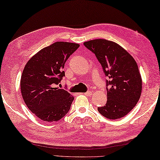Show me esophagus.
I'll list each match as a JSON object with an SVG mask.
<instances>
[{"label":"esophagus","instance_id":"34e87169","mask_svg":"<svg viewBox=\"0 0 160 160\" xmlns=\"http://www.w3.org/2000/svg\"><path fill=\"white\" fill-rule=\"evenodd\" d=\"M84 94L86 95V96H91V95L92 94V92L91 91H87V92H86Z\"/></svg>","mask_w":160,"mask_h":160}]
</instances>
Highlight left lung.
<instances>
[{
    "label": "left lung",
    "mask_w": 160,
    "mask_h": 160,
    "mask_svg": "<svg viewBox=\"0 0 160 160\" xmlns=\"http://www.w3.org/2000/svg\"><path fill=\"white\" fill-rule=\"evenodd\" d=\"M101 64L106 79L108 100L98 108L102 116L117 119L129 112L141 97L142 79L133 58L113 41L95 39L83 43Z\"/></svg>",
    "instance_id": "8db88e82"
}]
</instances>
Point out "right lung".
<instances>
[{"instance_id":"right-lung-1","label":"right lung","mask_w":160,"mask_h":160,"mask_svg":"<svg viewBox=\"0 0 160 160\" xmlns=\"http://www.w3.org/2000/svg\"><path fill=\"white\" fill-rule=\"evenodd\" d=\"M79 44L55 42L27 62L22 72L21 93L27 108L45 122H57L68 112L74 97L57 87L65 76L64 64Z\"/></svg>"}]
</instances>
